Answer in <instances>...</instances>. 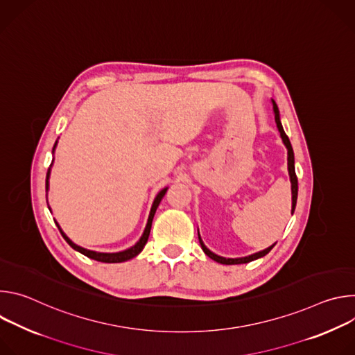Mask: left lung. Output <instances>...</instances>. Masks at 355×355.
Masks as SVG:
<instances>
[{
	"label": "left lung",
	"mask_w": 355,
	"mask_h": 355,
	"mask_svg": "<svg viewBox=\"0 0 355 355\" xmlns=\"http://www.w3.org/2000/svg\"><path fill=\"white\" fill-rule=\"evenodd\" d=\"M271 104H272V111H274V116H275V123H277V128H278V132L281 135V139H282V143L285 144L286 150H288V174H289V181H291V192H292V209L291 212L293 214L295 211V207H296V199H297V178H296V174H295V157H293V150H292V146H291V141L288 139V136L285 135V130L282 128V123H281V118H279V111H278V107L275 104V101L271 99ZM198 239H199V243H200V247L202 250H204L205 254L212 259L214 261L219 263V264H226V266H233V264H245V263H250V261H254L257 259H261L264 257L266 254H268V252L272 250V247L275 245V243L270 247H267L266 250H261L259 252H254V254H250V256H245V257H239V259H226V257H222V256H218L215 254L214 251H211L205 244L204 241H202L200 236H199V230H198Z\"/></svg>",
	"instance_id": "left-lung-1"
}]
</instances>
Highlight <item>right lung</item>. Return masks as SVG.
Returning <instances> with one entry per match:
<instances>
[{"mask_svg":"<svg viewBox=\"0 0 355 355\" xmlns=\"http://www.w3.org/2000/svg\"><path fill=\"white\" fill-rule=\"evenodd\" d=\"M56 146H58V140H56V143H55V146H53V153H55ZM52 166H53V162H52V164H50V167H49V170H47V174H46V191H49V178H50V171H52ZM167 189H168V188L166 187V188H163V189L156 195V198H155V200H153V205H151L148 218H147L146 227H144L143 234L140 236V239L136 241L135 245H132V247H129V248H126V250H123V251H118V252H99V251H94V250H87V248H84V247H81V245L73 243V241L67 237V234L62 230L60 225H59L56 220H55V222H56V225H58V227H59L62 236L64 237V240H66L76 251L81 252V254H84L85 257L92 259V260L99 261V263H123V261H128V260L136 257V256L139 254V252H141V250L144 248V245H146V243H147V239H148V234H150L151 222H153L155 214H156V211H157V208H159V205H160V202H162L163 196L166 195Z\"/></svg>","mask_w":355,"mask_h":355,"instance_id":"obj_1","label":"right lung"}]
</instances>
